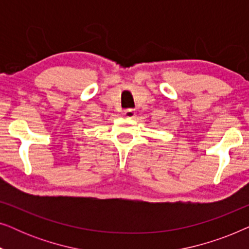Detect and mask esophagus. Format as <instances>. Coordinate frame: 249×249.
<instances>
[{
    "label": "esophagus",
    "instance_id": "esophagus-1",
    "mask_svg": "<svg viewBox=\"0 0 249 249\" xmlns=\"http://www.w3.org/2000/svg\"><path fill=\"white\" fill-rule=\"evenodd\" d=\"M124 115L125 118H128V119H132V118H135L136 112H135V110H131V108H128V110H124Z\"/></svg>",
    "mask_w": 249,
    "mask_h": 249
}]
</instances>
